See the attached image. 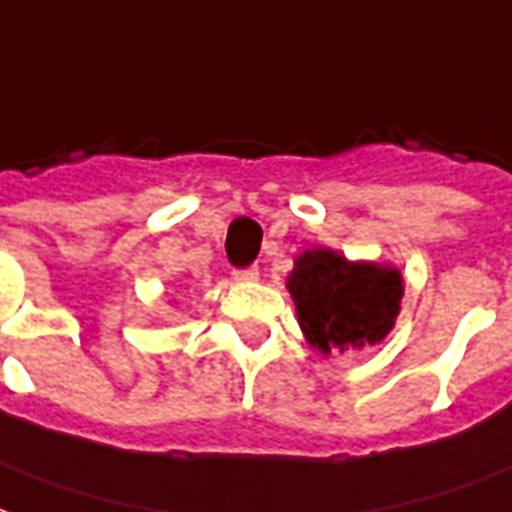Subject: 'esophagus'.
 <instances>
[{
    "label": "esophagus",
    "mask_w": 512,
    "mask_h": 512,
    "mask_svg": "<svg viewBox=\"0 0 512 512\" xmlns=\"http://www.w3.org/2000/svg\"><path fill=\"white\" fill-rule=\"evenodd\" d=\"M233 279H236V282H257V279H260V271H257V268H236V271H233Z\"/></svg>",
    "instance_id": "obj_1"
}]
</instances>
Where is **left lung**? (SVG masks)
<instances>
[{"instance_id":"8db88e82","label":"left lung","mask_w":512,"mask_h":512,"mask_svg":"<svg viewBox=\"0 0 512 512\" xmlns=\"http://www.w3.org/2000/svg\"><path fill=\"white\" fill-rule=\"evenodd\" d=\"M285 285L304 339L323 355L380 344L393 331L404 298L399 268L347 260L328 246L295 257Z\"/></svg>"}]
</instances>
